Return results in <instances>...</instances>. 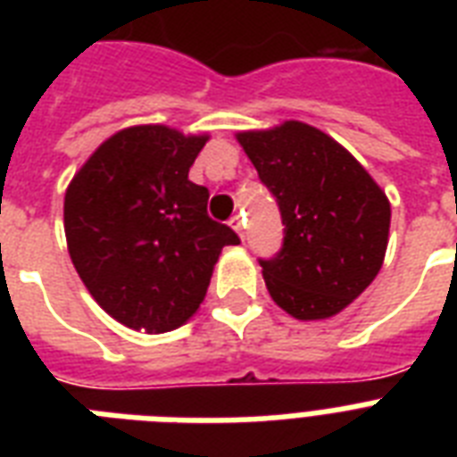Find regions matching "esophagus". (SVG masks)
Returning a JSON list of instances; mask_svg holds the SVG:
<instances>
[{"label": "esophagus", "instance_id": "esophagus-1", "mask_svg": "<svg viewBox=\"0 0 457 457\" xmlns=\"http://www.w3.org/2000/svg\"><path fill=\"white\" fill-rule=\"evenodd\" d=\"M229 225H232V229H235L237 235H239L244 239V218H242V215H232V220H229Z\"/></svg>", "mask_w": 457, "mask_h": 457}]
</instances>
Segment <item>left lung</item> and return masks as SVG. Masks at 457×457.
I'll return each instance as SVG.
<instances>
[{"mask_svg":"<svg viewBox=\"0 0 457 457\" xmlns=\"http://www.w3.org/2000/svg\"><path fill=\"white\" fill-rule=\"evenodd\" d=\"M278 199L285 244L261 261L272 301L296 320H327L355 301L384 263L391 204L351 152L301 120L237 132Z\"/></svg>","mask_w":457,"mask_h":457,"instance_id":"8db88e82","label":"left lung"}]
</instances>
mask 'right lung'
<instances>
[{
    "label": "right lung",
    "instance_id": "right-lung-1",
    "mask_svg": "<svg viewBox=\"0 0 457 457\" xmlns=\"http://www.w3.org/2000/svg\"><path fill=\"white\" fill-rule=\"evenodd\" d=\"M208 135L168 125L118 130L75 172L63 229L92 299L146 334L185 325L211 285L222 246L239 237L208 218V189L189 168Z\"/></svg>",
    "mask_w": 457,
    "mask_h": 457
}]
</instances>
